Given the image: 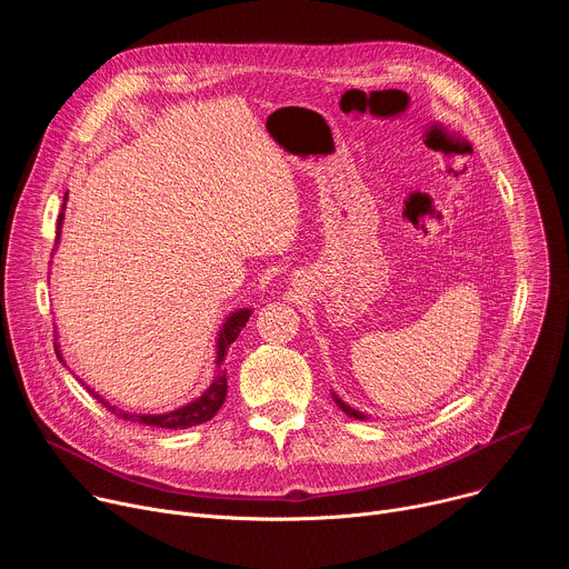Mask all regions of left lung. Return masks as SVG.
Returning a JSON list of instances; mask_svg holds the SVG:
<instances>
[{"instance_id":"8db88e82","label":"left lung","mask_w":569,"mask_h":569,"mask_svg":"<svg viewBox=\"0 0 569 569\" xmlns=\"http://www.w3.org/2000/svg\"><path fill=\"white\" fill-rule=\"evenodd\" d=\"M333 398H336V402H338V405H340V408H342V412H347V415H349V417H351V419H358V421H365V419H367V417H365V415H362V412H358V410H353V408H349V405H347V402H345V400H340V398H338V396H336V393H333Z\"/></svg>"}]
</instances>
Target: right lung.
<instances>
[{
    "label": "right lung",
    "mask_w": 569,
    "mask_h": 569,
    "mask_svg": "<svg viewBox=\"0 0 569 569\" xmlns=\"http://www.w3.org/2000/svg\"><path fill=\"white\" fill-rule=\"evenodd\" d=\"M64 202H67V193H64ZM64 202H62V211H64ZM62 211H60V216H58L56 242H58V238H60V227H62V218H64ZM250 315H252L250 308H240V310L231 312V315L224 319L222 329H220V333H218V342H216V367H218V369H216V376H213L211 385H209L196 400L182 405V408H178V410H173V412H167V415H128V412H123V410H117L114 405L106 402L94 389H90V387H88V389H90V393H92L94 398H99V402H103L108 410H112V412H114L119 419H123V421H134V423H143V426H150V428H164V430H184V428H193V426L207 423V421H211V419L216 417V412L222 408L224 396H227V373H224V369H222L224 353H227L229 345L236 342L238 333H240L242 329H246V323H248ZM56 349H58V345H56ZM56 356L62 360L60 351H56Z\"/></svg>",
    "instance_id": "1"
}]
</instances>
